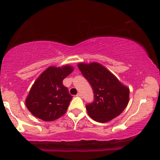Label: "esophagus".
Masks as SVG:
<instances>
[{
    "mask_svg": "<svg viewBox=\"0 0 160 160\" xmlns=\"http://www.w3.org/2000/svg\"><path fill=\"white\" fill-rule=\"evenodd\" d=\"M77 97H82V94L80 93H77Z\"/></svg>",
    "mask_w": 160,
    "mask_h": 160,
    "instance_id": "esophagus-1",
    "label": "esophagus"
}]
</instances>
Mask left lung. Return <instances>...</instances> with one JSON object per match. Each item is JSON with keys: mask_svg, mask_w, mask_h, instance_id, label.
<instances>
[{"mask_svg": "<svg viewBox=\"0 0 160 160\" xmlns=\"http://www.w3.org/2000/svg\"><path fill=\"white\" fill-rule=\"evenodd\" d=\"M78 67L93 91V102L86 105L90 117L106 122L120 115L128 104L129 89L100 63H79Z\"/></svg>", "mask_w": 160, "mask_h": 160, "instance_id": "left-lung-1", "label": "left lung"}]
</instances>
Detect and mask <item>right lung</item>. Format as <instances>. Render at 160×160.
Segmentation results:
<instances>
[{
	"instance_id": "obj_1",
	"label": "right lung",
	"mask_w": 160,
	"mask_h": 160,
	"mask_svg": "<svg viewBox=\"0 0 160 160\" xmlns=\"http://www.w3.org/2000/svg\"><path fill=\"white\" fill-rule=\"evenodd\" d=\"M73 67H50L33 83L26 99L28 110L44 121H53L66 112L73 96L63 86V80L73 71Z\"/></svg>"
}]
</instances>
